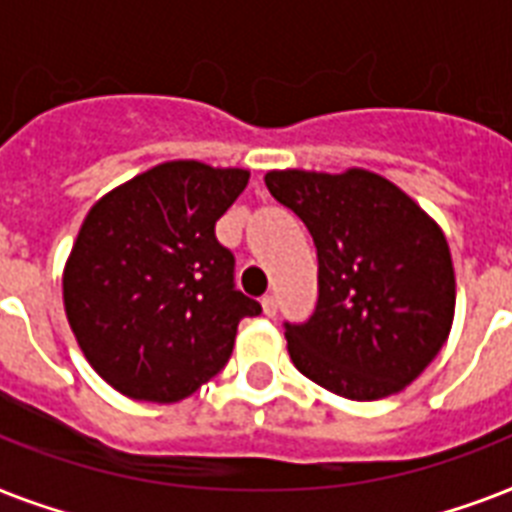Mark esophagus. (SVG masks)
<instances>
[{"instance_id":"obj_1","label":"esophagus","mask_w":512,"mask_h":512,"mask_svg":"<svg viewBox=\"0 0 512 512\" xmlns=\"http://www.w3.org/2000/svg\"><path fill=\"white\" fill-rule=\"evenodd\" d=\"M276 311H279V300H276V295H265L263 297V313H265V316H276Z\"/></svg>"}]
</instances>
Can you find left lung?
<instances>
[{"mask_svg": "<svg viewBox=\"0 0 512 512\" xmlns=\"http://www.w3.org/2000/svg\"><path fill=\"white\" fill-rule=\"evenodd\" d=\"M265 185L311 231L319 303L284 324L289 356L321 388L377 401L417 380L454 319L444 233L398 185L366 170H273Z\"/></svg>", "mask_w": 512, "mask_h": 512, "instance_id": "left-lung-1", "label": "left lung"}]
</instances>
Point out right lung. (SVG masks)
Segmentation results:
<instances>
[{"instance_id": "right-lung-1", "label": "right lung", "mask_w": 512, "mask_h": 512, "mask_svg": "<svg viewBox=\"0 0 512 512\" xmlns=\"http://www.w3.org/2000/svg\"><path fill=\"white\" fill-rule=\"evenodd\" d=\"M247 170L167 162L87 212L63 271L76 342L103 380L135 401L172 404L212 380L236 327L263 311L233 284L215 223Z\"/></svg>"}]
</instances>
